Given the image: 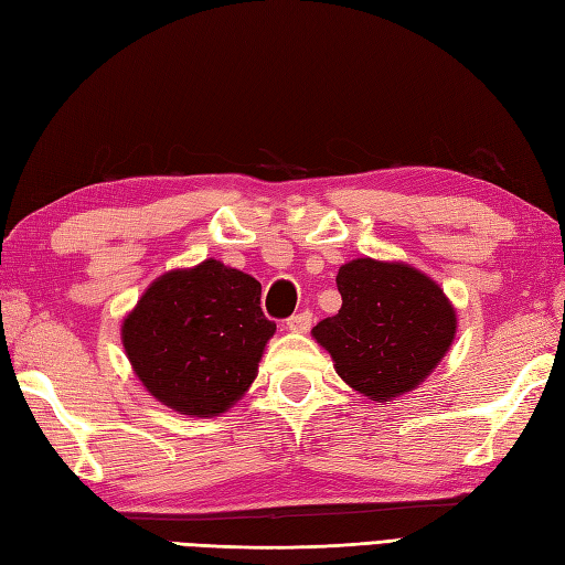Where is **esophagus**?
<instances>
[{
    "instance_id": "34e87169",
    "label": "esophagus",
    "mask_w": 565,
    "mask_h": 565,
    "mask_svg": "<svg viewBox=\"0 0 565 565\" xmlns=\"http://www.w3.org/2000/svg\"><path fill=\"white\" fill-rule=\"evenodd\" d=\"M287 329L295 333H307L311 329V311L305 309V311H299V315H292L290 319H287Z\"/></svg>"
}]
</instances>
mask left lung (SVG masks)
<instances>
[{
	"label": "left lung",
	"instance_id": "left-lung-1",
	"mask_svg": "<svg viewBox=\"0 0 565 565\" xmlns=\"http://www.w3.org/2000/svg\"><path fill=\"white\" fill-rule=\"evenodd\" d=\"M343 307L315 326L335 372L372 401L420 384L452 345L457 317L428 275L404 263L350 260L338 270Z\"/></svg>",
	"mask_w": 565,
	"mask_h": 565
}]
</instances>
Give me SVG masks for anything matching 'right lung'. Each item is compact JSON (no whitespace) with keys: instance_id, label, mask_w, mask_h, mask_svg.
Masks as SVG:
<instances>
[{"instance_id":"right-lung-1","label":"right lung","mask_w":565,"mask_h":565,"mask_svg":"<svg viewBox=\"0 0 565 565\" xmlns=\"http://www.w3.org/2000/svg\"><path fill=\"white\" fill-rule=\"evenodd\" d=\"M273 333L260 282L212 258L161 275L122 321L125 353L147 392L198 418L242 398Z\"/></svg>"}]
</instances>
